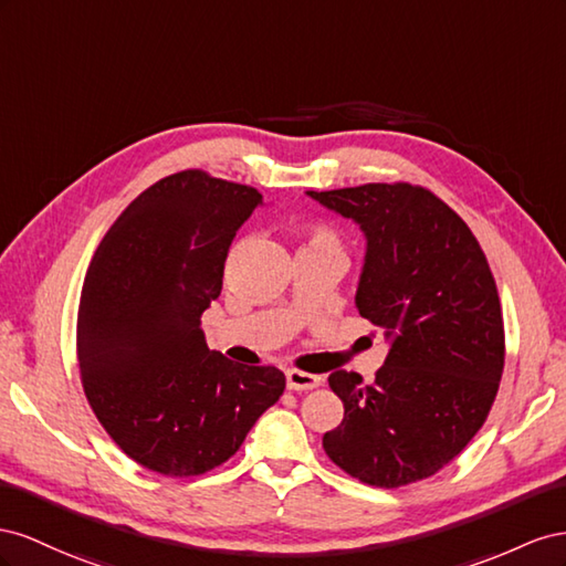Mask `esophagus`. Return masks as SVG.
I'll use <instances>...</instances> for the list:
<instances>
[{
	"mask_svg": "<svg viewBox=\"0 0 566 566\" xmlns=\"http://www.w3.org/2000/svg\"><path fill=\"white\" fill-rule=\"evenodd\" d=\"M319 377L311 373H301V369H286V386L292 391H311L319 386Z\"/></svg>",
	"mask_w": 566,
	"mask_h": 566,
	"instance_id": "1",
	"label": "esophagus"
}]
</instances>
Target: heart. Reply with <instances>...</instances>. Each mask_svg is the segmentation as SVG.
<instances>
[{
  "label": "heart",
  "instance_id": "1",
  "mask_svg": "<svg viewBox=\"0 0 566 566\" xmlns=\"http://www.w3.org/2000/svg\"><path fill=\"white\" fill-rule=\"evenodd\" d=\"M301 239H303L301 251H338V253H344L342 234L336 232L332 222H325V220L305 222L301 228Z\"/></svg>",
  "mask_w": 566,
  "mask_h": 566
}]
</instances>
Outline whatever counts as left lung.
<instances>
[{
	"label": "left lung",
	"mask_w": 566,
	"mask_h": 566,
	"mask_svg": "<svg viewBox=\"0 0 566 566\" xmlns=\"http://www.w3.org/2000/svg\"><path fill=\"white\" fill-rule=\"evenodd\" d=\"M308 197L360 224L355 305L391 342L373 384L346 369L329 375L344 419L322 448L369 486H408L458 458L491 412L505 365L493 272L467 222L424 187L373 182Z\"/></svg>",
	"instance_id": "left-lung-1"
}]
</instances>
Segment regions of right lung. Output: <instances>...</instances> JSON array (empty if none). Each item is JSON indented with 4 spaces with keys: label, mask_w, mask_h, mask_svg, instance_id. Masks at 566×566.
Listing matches in <instances>:
<instances>
[{
    "label": "right lung",
    "mask_w": 566,
    "mask_h": 566,
    "mask_svg": "<svg viewBox=\"0 0 566 566\" xmlns=\"http://www.w3.org/2000/svg\"><path fill=\"white\" fill-rule=\"evenodd\" d=\"M258 203V189L203 170L168 175L125 208L90 263L80 379L106 433L151 472L216 470L284 394L277 367L232 363L201 329L232 239Z\"/></svg>",
    "instance_id": "obj_1"
}]
</instances>
